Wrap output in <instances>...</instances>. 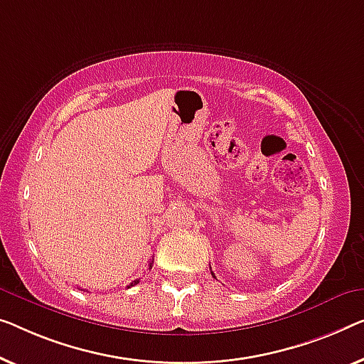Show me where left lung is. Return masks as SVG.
I'll list each match as a JSON object with an SVG mask.
<instances>
[{
    "mask_svg": "<svg viewBox=\"0 0 364 364\" xmlns=\"http://www.w3.org/2000/svg\"><path fill=\"white\" fill-rule=\"evenodd\" d=\"M210 273H213V271H210ZM213 276H214V273H213Z\"/></svg>",
    "mask_w": 364,
    "mask_h": 364,
    "instance_id": "1",
    "label": "left lung"
}]
</instances>
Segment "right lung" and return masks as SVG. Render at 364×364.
<instances>
[{"instance_id":"1","label":"right lung","mask_w":364,"mask_h":364,"mask_svg":"<svg viewBox=\"0 0 364 364\" xmlns=\"http://www.w3.org/2000/svg\"><path fill=\"white\" fill-rule=\"evenodd\" d=\"M149 268H151V263L149 264ZM139 283V279H135V281H132V283H130L127 287H130V286H135V284H137Z\"/></svg>"}]
</instances>
